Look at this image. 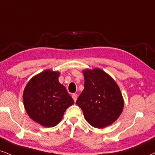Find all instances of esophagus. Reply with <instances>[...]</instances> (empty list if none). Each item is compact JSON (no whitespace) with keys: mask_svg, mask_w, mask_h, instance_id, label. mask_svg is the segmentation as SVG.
I'll list each match as a JSON object with an SVG mask.
<instances>
[{"mask_svg":"<svg viewBox=\"0 0 155 155\" xmlns=\"http://www.w3.org/2000/svg\"><path fill=\"white\" fill-rule=\"evenodd\" d=\"M72 98H73L74 102H75V101H77V98H78L77 94H76V93H73V94H72Z\"/></svg>","mask_w":155,"mask_h":155,"instance_id":"34e87169","label":"esophagus"}]
</instances>
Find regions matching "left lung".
<instances>
[{"mask_svg": "<svg viewBox=\"0 0 155 155\" xmlns=\"http://www.w3.org/2000/svg\"><path fill=\"white\" fill-rule=\"evenodd\" d=\"M84 90L76 104L93 127L103 129L115 122L124 109V101L119 87L100 68L83 70Z\"/></svg>", "mask_w": 155, "mask_h": 155, "instance_id": "1", "label": "left lung"}]
</instances>
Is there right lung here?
<instances>
[{"label": "right lung", "instance_id": "right-lung-1", "mask_svg": "<svg viewBox=\"0 0 155 155\" xmlns=\"http://www.w3.org/2000/svg\"><path fill=\"white\" fill-rule=\"evenodd\" d=\"M59 71L46 70L26 84L23 101L26 113L34 121L45 127L60 123L68 107L74 104L64 86L60 83Z\"/></svg>", "mask_w": 155, "mask_h": 155}]
</instances>
